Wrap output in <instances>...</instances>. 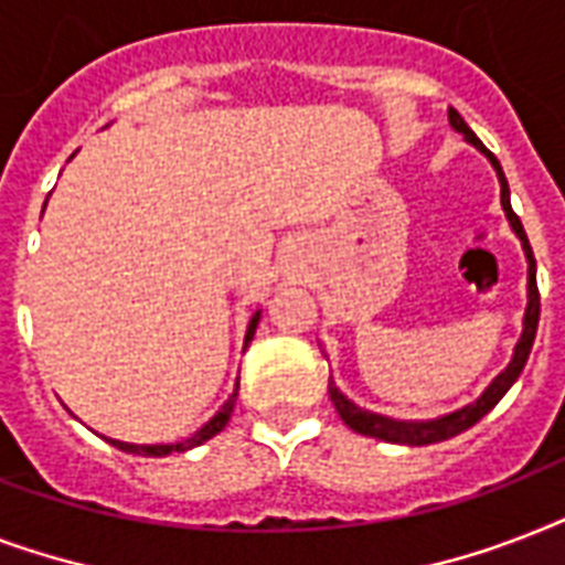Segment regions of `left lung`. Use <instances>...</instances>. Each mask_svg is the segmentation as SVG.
I'll use <instances>...</instances> for the list:
<instances>
[{"instance_id": "1", "label": "left lung", "mask_w": 565, "mask_h": 565, "mask_svg": "<svg viewBox=\"0 0 565 565\" xmlns=\"http://www.w3.org/2000/svg\"><path fill=\"white\" fill-rule=\"evenodd\" d=\"M448 122L455 131L466 137V143H472L478 152L492 163V170L499 175V184H501V207H504V216H508L510 228L522 239V248H525V257H527V308H525V319H522V337H519V343L513 345V358L499 375L492 377V384L483 390L472 404H466L460 411L455 413H446V416H439V419H425V422H398V419H390V416H377V413L370 411H361L358 404L349 402L337 384L331 381L328 384V395H331V402H334L337 413H340V419L354 430V434H363V437H375V439H384V443H398V446H430V443H443V439H451L457 434H463L466 428H472L475 422L487 416V413L501 402V395L508 393L510 386L516 384V377L522 375L527 363V354H531V345H534V337H536V326H540V290H536V260H534V252H531V243H527V234L522 228V222L519 216L513 213L510 207V188H508V179H504V172H501V163L495 161V154L487 149V146L475 137V131L463 122V117L457 114L455 108H448Z\"/></svg>"}]
</instances>
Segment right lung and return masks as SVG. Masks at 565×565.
<instances>
[{
  "instance_id": "add662e5",
  "label": "right lung",
  "mask_w": 565,
  "mask_h": 565,
  "mask_svg": "<svg viewBox=\"0 0 565 565\" xmlns=\"http://www.w3.org/2000/svg\"><path fill=\"white\" fill-rule=\"evenodd\" d=\"M257 322H260V310H255V313H252V319H248L246 343H252V337H255ZM237 386H234V393L228 395V402L222 404L220 411L213 413L211 419L204 422L202 428L195 430L193 437L179 439V443H170V446H131V443H117V439H114V446H117L119 451H128V455H143V457H167V455H172V451H179V455H184V451H190V448L202 446V443H207V439H211V437H216V434H220V430L225 428V425H228L231 413H234V402H237Z\"/></svg>"
}]
</instances>
